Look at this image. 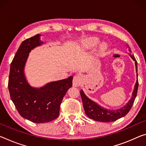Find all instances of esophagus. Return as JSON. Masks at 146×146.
Instances as JSON below:
<instances>
[{
	"label": "esophagus",
	"instance_id": "1",
	"mask_svg": "<svg viewBox=\"0 0 146 146\" xmlns=\"http://www.w3.org/2000/svg\"><path fill=\"white\" fill-rule=\"evenodd\" d=\"M82 82V77L80 75H75L73 80V86L77 87L79 86Z\"/></svg>",
	"mask_w": 146,
	"mask_h": 146
}]
</instances>
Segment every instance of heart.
<instances>
[{
    "instance_id": "b5f03b06",
    "label": "heart",
    "mask_w": 146,
    "mask_h": 146,
    "mask_svg": "<svg viewBox=\"0 0 146 146\" xmlns=\"http://www.w3.org/2000/svg\"><path fill=\"white\" fill-rule=\"evenodd\" d=\"M99 43V40L96 38H90L83 41L82 45L85 49L91 50L96 47ZM108 50V45L105 43H101L98 48V52L99 54H103Z\"/></svg>"
}]
</instances>
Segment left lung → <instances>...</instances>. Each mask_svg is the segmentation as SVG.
Masks as SVG:
<instances>
[{
  "label": "left lung",
  "mask_w": 146,
  "mask_h": 146,
  "mask_svg": "<svg viewBox=\"0 0 146 146\" xmlns=\"http://www.w3.org/2000/svg\"><path fill=\"white\" fill-rule=\"evenodd\" d=\"M126 45L127 46V48H128L129 56L135 62L136 77H137V79H136V82L135 85V88H134L133 94H132V97L131 98L130 100L128 101V103L125 105L123 106V107L116 110H110L106 109V108L99 105L98 103L92 101L88 97L86 96V94L84 93L83 90H81L80 93L82 98L84 112L87 116L90 117V119L100 122H112L116 121L117 119L125 116L129 112V110H131L132 106L133 105L134 101H135V99L136 97V94H137L138 88L137 62H136L135 56L132 54L130 47H129V45L127 44Z\"/></svg>",
  "instance_id": "8db88e82"
}]
</instances>
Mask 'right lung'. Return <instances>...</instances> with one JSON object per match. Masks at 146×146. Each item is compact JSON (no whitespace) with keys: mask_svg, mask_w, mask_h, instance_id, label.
Wrapping results in <instances>:
<instances>
[{"mask_svg":"<svg viewBox=\"0 0 146 146\" xmlns=\"http://www.w3.org/2000/svg\"><path fill=\"white\" fill-rule=\"evenodd\" d=\"M41 34L23 41L11 63L8 90L11 101L23 117L36 123L52 121L58 117L62 99L72 86L73 76L50 82L40 88L28 82L25 67L29 53L43 44Z\"/></svg>","mask_w":146,"mask_h":146,"instance_id":"right-lung-1","label":"right lung"}]
</instances>
